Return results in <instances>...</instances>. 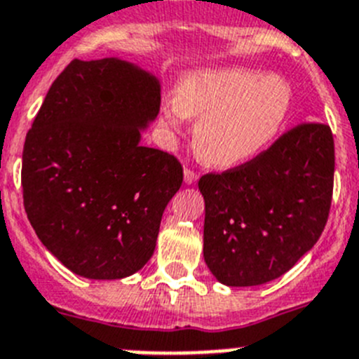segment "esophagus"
Here are the masks:
<instances>
[{
	"mask_svg": "<svg viewBox=\"0 0 359 359\" xmlns=\"http://www.w3.org/2000/svg\"><path fill=\"white\" fill-rule=\"evenodd\" d=\"M183 177H185V183L187 185H192V183L197 182V172H194V170L190 169H185V172H183Z\"/></svg>",
	"mask_w": 359,
	"mask_h": 359,
	"instance_id": "34e87169",
	"label": "esophagus"
}]
</instances>
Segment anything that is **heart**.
Here are the masks:
<instances>
[{
	"mask_svg": "<svg viewBox=\"0 0 359 359\" xmlns=\"http://www.w3.org/2000/svg\"><path fill=\"white\" fill-rule=\"evenodd\" d=\"M290 88L274 74L242 67L187 74L172 100L160 107V123L183 131L190 119L194 147L217 169L248 163L274 140L290 108Z\"/></svg>",
	"mask_w": 359,
	"mask_h": 359,
	"instance_id": "b5f03b06",
	"label": "heart"
}]
</instances>
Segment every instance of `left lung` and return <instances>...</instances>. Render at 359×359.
I'll return each mask as SVG.
<instances>
[{
	"instance_id": "1",
	"label": "left lung",
	"mask_w": 359,
	"mask_h": 359,
	"mask_svg": "<svg viewBox=\"0 0 359 359\" xmlns=\"http://www.w3.org/2000/svg\"><path fill=\"white\" fill-rule=\"evenodd\" d=\"M331 128L310 123L279 137L251 162L205 174V262L228 287L278 279L324 231L333 196Z\"/></svg>"
}]
</instances>
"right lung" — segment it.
Here are the masks:
<instances>
[{"label":"right lung","instance_id":"obj_1","mask_svg":"<svg viewBox=\"0 0 359 359\" xmlns=\"http://www.w3.org/2000/svg\"><path fill=\"white\" fill-rule=\"evenodd\" d=\"M160 81L121 58L72 60L22 149V199L44 248L74 274L123 279L149 262L182 163L140 144Z\"/></svg>","mask_w":359,"mask_h":359}]
</instances>
